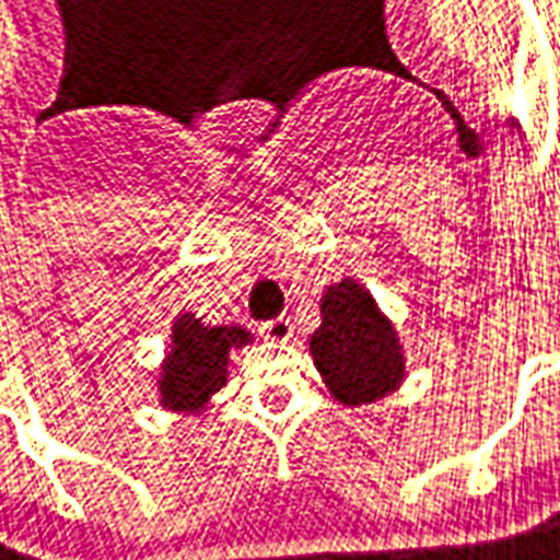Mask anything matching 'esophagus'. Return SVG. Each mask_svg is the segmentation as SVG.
Listing matches in <instances>:
<instances>
[{"mask_svg": "<svg viewBox=\"0 0 560 560\" xmlns=\"http://www.w3.org/2000/svg\"><path fill=\"white\" fill-rule=\"evenodd\" d=\"M259 329H262V336H266V339H272V342H288V339L294 336V326H291V319H288V316H276V319L262 323Z\"/></svg>", "mask_w": 560, "mask_h": 560, "instance_id": "obj_1", "label": "esophagus"}]
</instances>
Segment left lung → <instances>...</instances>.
<instances>
[{
    "label": "left lung",
    "instance_id": "obj_1",
    "mask_svg": "<svg viewBox=\"0 0 560 560\" xmlns=\"http://www.w3.org/2000/svg\"><path fill=\"white\" fill-rule=\"evenodd\" d=\"M319 319L311 354L332 399L342 406H368L399 389L406 380L399 332L361 281L329 284L319 301Z\"/></svg>",
    "mask_w": 560,
    "mask_h": 560
}]
</instances>
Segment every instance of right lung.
<instances>
[{"label":"right lung","mask_w":560,"mask_h":560,"mask_svg":"<svg viewBox=\"0 0 560 560\" xmlns=\"http://www.w3.org/2000/svg\"><path fill=\"white\" fill-rule=\"evenodd\" d=\"M253 342L244 326H206L192 313H180L171 326V348L161 361V406L180 415L209 409L212 396L228 383L231 351Z\"/></svg>","instance_id":"add662e5"}]
</instances>
